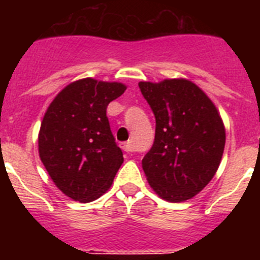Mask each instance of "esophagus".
I'll list each match as a JSON object with an SVG mask.
<instances>
[{"mask_svg":"<svg viewBox=\"0 0 260 260\" xmlns=\"http://www.w3.org/2000/svg\"><path fill=\"white\" fill-rule=\"evenodd\" d=\"M121 148H122L125 152H133L132 142H123V143H121Z\"/></svg>","mask_w":260,"mask_h":260,"instance_id":"obj_1","label":"esophagus"}]
</instances>
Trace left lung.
<instances>
[{"mask_svg": "<svg viewBox=\"0 0 260 260\" xmlns=\"http://www.w3.org/2000/svg\"><path fill=\"white\" fill-rule=\"evenodd\" d=\"M156 119L155 141L142 160L153 191L168 202L191 199L215 176L225 127L215 104L187 79L139 82Z\"/></svg>", "mask_w": 260, "mask_h": 260, "instance_id": "1", "label": "left lung"}]
</instances>
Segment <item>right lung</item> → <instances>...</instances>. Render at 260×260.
<instances>
[{"instance_id":"1","label":"right lung","mask_w":260,"mask_h":260,"mask_svg":"<svg viewBox=\"0 0 260 260\" xmlns=\"http://www.w3.org/2000/svg\"><path fill=\"white\" fill-rule=\"evenodd\" d=\"M126 86L92 78L73 82L48 107L39 133V155L54 185L88 203L102 197L123 162L110 132L107 107Z\"/></svg>"}]
</instances>
